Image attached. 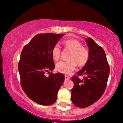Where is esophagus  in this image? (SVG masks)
<instances>
[{
	"instance_id": "obj_1",
	"label": "esophagus",
	"mask_w": 123,
	"mask_h": 123,
	"mask_svg": "<svg viewBox=\"0 0 123 123\" xmlns=\"http://www.w3.org/2000/svg\"><path fill=\"white\" fill-rule=\"evenodd\" d=\"M65 80H69L70 79V77H69L68 76L65 75Z\"/></svg>"
}]
</instances>
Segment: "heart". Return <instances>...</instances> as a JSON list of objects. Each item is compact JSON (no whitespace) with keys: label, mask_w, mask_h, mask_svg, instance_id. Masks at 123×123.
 I'll return each mask as SVG.
<instances>
[{"label":"heart","mask_w":123,"mask_h":123,"mask_svg":"<svg viewBox=\"0 0 123 123\" xmlns=\"http://www.w3.org/2000/svg\"><path fill=\"white\" fill-rule=\"evenodd\" d=\"M64 46L66 49L72 51L69 57L70 61L59 62L56 65V69L59 72L66 74H70L75 70L77 63L79 65L84 66L87 63L90 57V52L87 48L79 40L70 39L64 41ZM61 49L58 44L54 46L51 50V54L54 60L57 61L60 58Z\"/></svg>","instance_id":"heart-1"}]
</instances>
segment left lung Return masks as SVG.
Returning a JSON list of instances; mask_svg holds the SVG:
<instances>
[{
    "label": "left lung",
    "mask_w": 123,
    "mask_h": 123,
    "mask_svg": "<svg viewBox=\"0 0 123 123\" xmlns=\"http://www.w3.org/2000/svg\"><path fill=\"white\" fill-rule=\"evenodd\" d=\"M90 52L87 63L77 74L83 75L80 80L77 76L72 77L74 86L72 89L71 100L76 106L86 108L89 106L102 97L106 87L109 65L106 54L91 38L86 39Z\"/></svg>",
    "instance_id": "1"
}]
</instances>
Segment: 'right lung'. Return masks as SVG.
<instances>
[{"instance_id": "add662e5", "label": "right lung", "mask_w": 123, "mask_h": 123, "mask_svg": "<svg viewBox=\"0 0 123 123\" xmlns=\"http://www.w3.org/2000/svg\"><path fill=\"white\" fill-rule=\"evenodd\" d=\"M63 36L52 33L38 34L21 52L18 63L21 86L26 95L40 105H51L55 102L64 81L61 73L51 72L49 77L44 74L55 68L51 50Z\"/></svg>"}]
</instances>
